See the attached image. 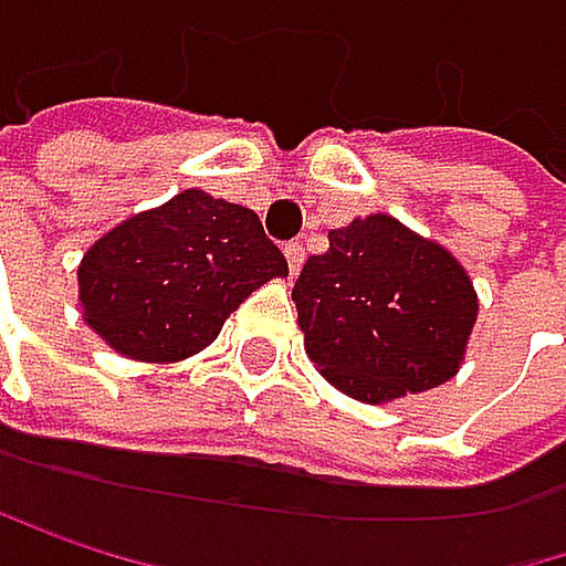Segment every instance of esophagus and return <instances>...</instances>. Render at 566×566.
<instances>
[{"label":"esophagus","mask_w":566,"mask_h":566,"mask_svg":"<svg viewBox=\"0 0 566 566\" xmlns=\"http://www.w3.org/2000/svg\"><path fill=\"white\" fill-rule=\"evenodd\" d=\"M285 258H289V271L298 274L302 264H305V248H302L298 241H292V244H285Z\"/></svg>","instance_id":"1"}]
</instances>
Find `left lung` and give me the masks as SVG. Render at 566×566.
Masks as SVG:
<instances>
[{
    "instance_id": "left-lung-1",
    "label": "left lung",
    "mask_w": 566,
    "mask_h": 566,
    "mask_svg": "<svg viewBox=\"0 0 566 566\" xmlns=\"http://www.w3.org/2000/svg\"><path fill=\"white\" fill-rule=\"evenodd\" d=\"M292 302L315 369L345 396L386 406L450 382L480 315L470 271L389 214L328 231Z\"/></svg>"
}]
</instances>
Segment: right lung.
<instances>
[{"label":"right lung","mask_w":566,"mask_h":566,"mask_svg":"<svg viewBox=\"0 0 566 566\" xmlns=\"http://www.w3.org/2000/svg\"><path fill=\"white\" fill-rule=\"evenodd\" d=\"M271 277H289V261L258 214L197 187L99 234L76 268L83 322L154 366L205 352Z\"/></svg>","instance_id":"add662e5"}]
</instances>
